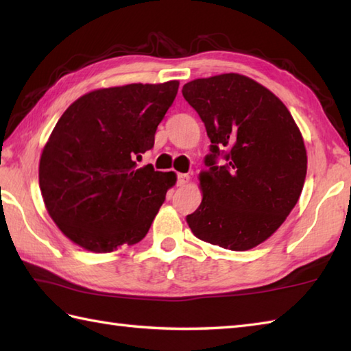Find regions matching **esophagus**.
<instances>
[{"mask_svg":"<svg viewBox=\"0 0 351 351\" xmlns=\"http://www.w3.org/2000/svg\"><path fill=\"white\" fill-rule=\"evenodd\" d=\"M190 182V176L187 173H178V185L180 187H184V185H187Z\"/></svg>","mask_w":351,"mask_h":351,"instance_id":"esophagus-1","label":"esophagus"}]
</instances>
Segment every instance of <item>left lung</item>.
I'll return each instance as SVG.
<instances>
[{"instance_id":"8db88e82","label":"left lung","mask_w":351,"mask_h":351,"mask_svg":"<svg viewBox=\"0 0 351 351\" xmlns=\"http://www.w3.org/2000/svg\"><path fill=\"white\" fill-rule=\"evenodd\" d=\"M211 140L199 175L202 202L187 215L199 240L249 250L268 240L299 200L308 169L302 132L278 96L241 73L184 84ZM225 152L227 164L215 166Z\"/></svg>"}]
</instances>
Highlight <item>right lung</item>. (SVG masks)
I'll use <instances>...</instances> for the list:
<instances>
[{
    "label": "right lung",
    "instance_id": "obj_1",
    "mask_svg": "<svg viewBox=\"0 0 351 351\" xmlns=\"http://www.w3.org/2000/svg\"><path fill=\"white\" fill-rule=\"evenodd\" d=\"M180 81L96 88L72 102L42 149L39 185L49 217L88 252L110 253L141 241L175 171L137 167L154 147L156 126Z\"/></svg>",
    "mask_w": 351,
    "mask_h": 351
}]
</instances>
